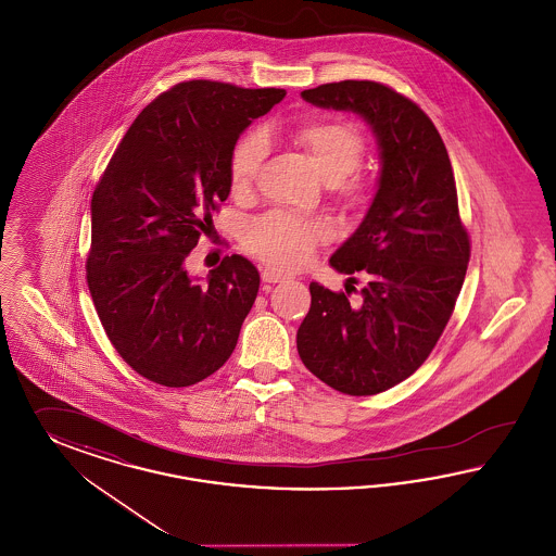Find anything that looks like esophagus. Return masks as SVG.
Segmentation results:
<instances>
[{
  "mask_svg": "<svg viewBox=\"0 0 556 556\" xmlns=\"http://www.w3.org/2000/svg\"><path fill=\"white\" fill-rule=\"evenodd\" d=\"M261 277H263L265 283H281V281L289 279L288 275H283V273H279V270H273V268H263Z\"/></svg>",
  "mask_w": 556,
  "mask_h": 556,
  "instance_id": "1",
  "label": "esophagus"
}]
</instances>
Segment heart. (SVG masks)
Listing matches in <instances>:
<instances>
[{
    "label": "heart",
    "mask_w": 556,
    "mask_h": 556,
    "mask_svg": "<svg viewBox=\"0 0 556 556\" xmlns=\"http://www.w3.org/2000/svg\"><path fill=\"white\" fill-rule=\"evenodd\" d=\"M291 142L308 156L314 169L325 179L334 197L348 206H357L368 194V179L357 174L364 156V138L356 126L341 119H311L289 132ZM267 155L263 136H244L229 159V188L236 199L252 194ZM245 245L270 267H304L314 248L329 240V227L316 219H300L289 213H268L250 223Z\"/></svg>",
    "instance_id": "b5f03b06"
}]
</instances>
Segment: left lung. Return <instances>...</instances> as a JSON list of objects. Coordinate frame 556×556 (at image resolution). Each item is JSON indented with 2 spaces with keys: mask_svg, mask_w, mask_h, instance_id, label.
<instances>
[{
  "mask_svg": "<svg viewBox=\"0 0 556 556\" xmlns=\"http://www.w3.org/2000/svg\"><path fill=\"white\" fill-rule=\"evenodd\" d=\"M302 99L359 115L377 136L380 176L364 219L329 261L343 275L364 273L366 286L350 302V288L312 281L298 354L334 391L377 395L430 356L466 279L469 238L451 159L430 117L380 83L320 85Z\"/></svg>",
  "mask_w": 556,
  "mask_h": 556,
  "instance_id": "1",
  "label": "left lung"
}]
</instances>
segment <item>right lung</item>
<instances>
[{"label": "right lung", "instance_id": "add662e5", "mask_svg": "<svg viewBox=\"0 0 556 556\" xmlns=\"http://www.w3.org/2000/svg\"><path fill=\"white\" fill-rule=\"evenodd\" d=\"M286 97L179 83L134 119L90 200L87 283L115 352L140 377L190 387L236 350L261 275L240 254L206 279L186 258L229 197L240 134Z\"/></svg>", "mask_w": 556, "mask_h": 556}]
</instances>
